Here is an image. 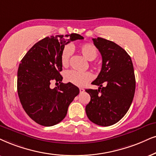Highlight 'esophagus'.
<instances>
[{"mask_svg": "<svg viewBox=\"0 0 156 156\" xmlns=\"http://www.w3.org/2000/svg\"><path fill=\"white\" fill-rule=\"evenodd\" d=\"M80 93H83V92H84V90H85V89L84 88H80Z\"/></svg>", "mask_w": 156, "mask_h": 156, "instance_id": "34e87169", "label": "esophagus"}]
</instances>
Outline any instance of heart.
Instances as JSON below:
<instances>
[{"label": "heart", "instance_id": "heart-1", "mask_svg": "<svg viewBox=\"0 0 156 156\" xmlns=\"http://www.w3.org/2000/svg\"><path fill=\"white\" fill-rule=\"evenodd\" d=\"M78 50L83 56L88 60H94L98 55L96 47L90 43H84L78 47ZM73 54V47L71 45H66L62 49L60 55L61 63L64 67L68 66L70 62V57ZM93 78L92 74L90 72H78L71 70L65 73V80L67 82L71 83L77 86H83L86 83L90 81Z\"/></svg>", "mask_w": 156, "mask_h": 156}]
</instances>
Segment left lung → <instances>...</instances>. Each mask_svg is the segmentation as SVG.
I'll return each instance as SVG.
<instances>
[{
    "mask_svg": "<svg viewBox=\"0 0 156 156\" xmlns=\"http://www.w3.org/2000/svg\"><path fill=\"white\" fill-rule=\"evenodd\" d=\"M93 42L101 55L102 66L91 83L98 89L86 90L90 96L86 112L94 124L107 127L119 122L130 107L135 91V73L130 56L123 48L101 37Z\"/></svg>",
    "mask_w": 156,
    "mask_h": 156,
    "instance_id": "1",
    "label": "left lung"
}]
</instances>
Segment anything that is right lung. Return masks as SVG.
Wrapping results in <instances>:
<instances>
[{
    "instance_id": "1",
    "label": "right lung",
    "mask_w": 156,
    "mask_h": 156,
    "mask_svg": "<svg viewBox=\"0 0 156 156\" xmlns=\"http://www.w3.org/2000/svg\"><path fill=\"white\" fill-rule=\"evenodd\" d=\"M77 39L78 34L47 37L39 41L21 60L17 73V90L21 104L29 117L39 125L50 127L66 117L68 106L79 94L71 83H61L60 55L65 45ZM55 81L60 85L51 89Z\"/></svg>"
}]
</instances>
